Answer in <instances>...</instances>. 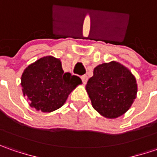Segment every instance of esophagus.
I'll use <instances>...</instances> for the list:
<instances>
[{
	"label": "esophagus",
	"mask_w": 157,
	"mask_h": 157,
	"mask_svg": "<svg viewBox=\"0 0 157 157\" xmlns=\"http://www.w3.org/2000/svg\"><path fill=\"white\" fill-rule=\"evenodd\" d=\"M82 79V82H83V84L85 85V84H86V81H87V76L86 75H83L80 77Z\"/></svg>",
	"instance_id": "1"
}]
</instances>
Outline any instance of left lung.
Segmentation results:
<instances>
[{
  "mask_svg": "<svg viewBox=\"0 0 157 157\" xmlns=\"http://www.w3.org/2000/svg\"><path fill=\"white\" fill-rule=\"evenodd\" d=\"M86 87L94 109L110 119L128 111L137 93L135 77L116 62L98 65Z\"/></svg>",
  "mask_w": 157,
  "mask_h": 157,
  "instance_id": "8db88e82",
  "label": "left lung"
}]
</instances>
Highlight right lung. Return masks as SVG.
Returning <instances> with one entry per match:
<instances>
[{
    "label": "right lung",
    "instance_id": "1",
    "mask_svg": "<svg viewBox=\"0 0 157 157\" xmlns=\"http://www.w3.org/2000/svg\"><path fill=\"white\" fill-rule=\"evenodd\" d=\"M21 80L30 106L44 113L61 107L71 92L82 83L78 76L63 71L59 59L50 56L29 65Z\"/></svg>",
    "mask_w": 157,
    "mask_h": 157
}]
</instances>
